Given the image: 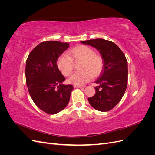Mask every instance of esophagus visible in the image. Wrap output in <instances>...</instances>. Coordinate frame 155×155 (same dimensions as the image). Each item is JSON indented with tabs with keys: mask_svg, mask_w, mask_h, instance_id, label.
<instances>
[{
	"mask_svg": "<svg viewBox=\"0 0 155 155\" xmlns=\"http://www.w3.org/2000/svg\"><path fill=\"white\" fill-rule=\"evenodd\" d=\"M74 88H83V87H84L83 86H82V85H74Z\"/></svg>",
	"mask_w": 155,
	"mask_h": 155,
	"instance_id": "1",
	"label": "esophagus"
}]
</instances>
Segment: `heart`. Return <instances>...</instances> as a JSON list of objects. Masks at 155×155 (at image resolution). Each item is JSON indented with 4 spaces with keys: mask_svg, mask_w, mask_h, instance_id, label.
I'll use <instances>...</instances> for the list:
<instances>
[{
    "mask_svg": "<svg viewBox=\"0 0 155 155\" xmlns=\"http://www.w3.org/2000/svg\"><path fill=\"white\" fill-rule=\"evenodd\" d=\"M68 55H61L57 60V66L64 76H69L73 71V62L81 61L80 72L72 75L68 82L75 85H81L91 81L93 76L100 74L104 66V59L94 50L86 45H80L70 50Z\"/></svg>",
    "mask_w": 155,
    "mask_h": 155,
    "instance_id": "b5f03b06",
    "label": "heart"
}]
</instances>
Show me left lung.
I'll return each mask as SVG.
<instances>
[{"instance_id": "1", "label": "left lung", "mask_w": 155, "mask_h": 155, "mask_svg": "<svg viewBox=\"0 0 155 155\" xmlns=\"http://www.w3.org/2000/svg\"><path fill=\"white\" fill-rule=\"evenodd\" d=\"M96 48L104 59V66L96 83L95 95L88 97L95 109L107 112L118 104L127 86V61L123 51L113 42L103 39L81 41Z\"/></svg>"}]
</instances>
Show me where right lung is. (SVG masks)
Returning a JSON list of instances; mask_svg holds the SVG:
<instances>
[{
    "mask_svg": "<svg viewBox=\"0 0 155 155\" xmlns=\"http://www.w3.org/2000/svg\"><path fill=\"white\" fill-rule=\"evenodd\" d=\"M69 47L68 43L42 42L30 53L26 63V81L35 104L49 114L63 110L68 104L72 85H63L65 80L57 66L59 56Z\"/></svg>",
    "mask_w": 155,
    "mask_h": 155,
    "instance_id": "obj_1",
    "label": "right lung"
}]
</instances>
